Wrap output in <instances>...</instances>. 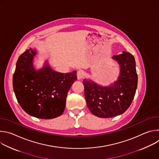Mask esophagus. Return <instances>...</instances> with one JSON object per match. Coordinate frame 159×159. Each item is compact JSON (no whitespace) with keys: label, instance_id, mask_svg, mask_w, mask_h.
<instances>
[{"label":"esophagus","instance_id":"1","mask_svg":"<svg viewBox=\"0 0 159 159\" xmlns=\"http://www.w3.org/2000/svg\"><path fill=\"white\" fill-rule=\"evenodd\" d=\"M77 79L80 80L81 79H82V77H84V73L81 70H79L77 73Z\"/></svg>","mask_w":159,"mask_h":159}]
</instances>
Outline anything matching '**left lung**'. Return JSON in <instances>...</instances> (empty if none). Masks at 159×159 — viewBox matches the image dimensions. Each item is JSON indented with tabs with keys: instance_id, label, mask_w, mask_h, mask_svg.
I'll use <instances>...</instances> for the list:
<instances>
[{
	"instance_id": "8db88e82",
	"label": "left lung",
	"mask_w": 159,
	"mask_h": 159,
	"mask_svg": "<svg viewBox=\"0 0 159 159\" xmlns=\"http://www.w3.org/2000/svg\"><path fill=\"white\" fill-rule=\"evenodd\" d=\"M120 65V75L109 86L85 79L84 96L87 107L99 118H113L122 115L131 105L137 88L138 75L134 57L129 52L113 56Z\"/></svg>"
}]
</instances>
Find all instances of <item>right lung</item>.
Listing matches in <instances>:
<instances>
[{"label": "right lung", "instance_id": "add662e5", "mask_svg": "<svg viewBox=\"0 0 159 159\" xmlns=\"http://www.w3.org/2000/svg\"><path fill=\"white\" fill-rule=\"evenodd\" d=\"M36 54L30 48L19 56L12 79L14 91L28 115L40 119L55 118L64 111L67 93L77 80V72H56L47 61L36 70L33 65Z\"/></svg>", "mask_w": 159, "mask_h": 159}]
</instances>
